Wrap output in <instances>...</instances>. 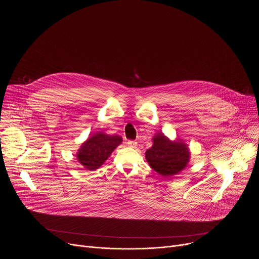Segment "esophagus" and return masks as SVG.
<instances>
[{"instance_id":"esophagus-1","label":"esophagus","mask_w":259,"mask_h":259,"mask_svg":"<svg viewBox=\"0 0 259 259\" xmlns=\"http://www.w3.org/2000/svg\"><path fill=\"white\" fill-rule=\"evenodd\" d=\"M127 145H128L129 147L135 148V147L137 146V142H136V141H131V140H129V141H127Z\"/></svg>"}]
</instances>
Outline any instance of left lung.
I'll return each mask as SVG.
<instances>
[{"instance_id": "obj_1", "label": "left lung", "mask_w": 259, "mask_h": 259, "mask_svg": "<svg viewBox=\"0 0 259 259\" xmlns=\"http://www.w3.org/2000/svg\"><path fill=\"white\" fill-rule=\"evenodd\" d=\"M153 145L145 152L152 169L163 177L177 175L184 170L190 160V150L183 140H170L163 133L152 138Z\"/></svg>"}]
</instances>
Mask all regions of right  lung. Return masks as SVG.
Returning <instances> with one entry per match:
<instances>
[{"label":"right lung","instance_id":"1","mask_svg":"<svg viewBox=\"0 0 259 259\" xmlns=\"http://www.w3.org/2000/svg\"><path fill=\"white\" fill-rule=\"evenodd\" d=\"M121 143L122 137L118 135L97 132L82 143L76 154L77 160L85 169L96 170Z\"/></svg>","mask_w":259,"mask_h":259}]
</instances>
